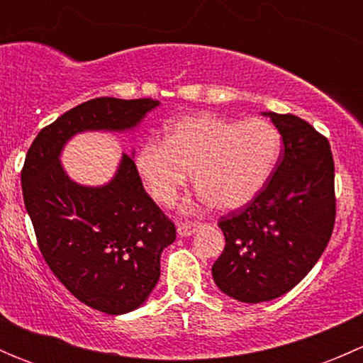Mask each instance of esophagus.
Returning a JSON list of instances; mask_svg holds the SVG:
<instances>
[{"label": "esophagus", "mask_w": 363, "mask_h": 363, "mask_svg": "<svg viewBox=\"0 0 363 363\" xmlns=\"http://www.w3.org/2000/svg\"><path fill=\"white\" fill-rule=\"evenodd\" d=\"M199 228H202V223L199 221H186V223H179L177 225V233L181 237H189L196 232Z\"/></svg>", "instance_id": "esophagus-1"}]
</instances>
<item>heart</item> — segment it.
<instances>
[{
  "label": "heart",
  "mask_w": 363,
  "mask_h": 363,
  "mask_svg": "<svg viewBox=\"0 0 363 363\" xmlns=\"http://www.w3.org/2000/svg\"><path fill=\"white\" fill-rule=\"evenodd\" d=\"M281 137L262 117L233 121L212 113L184 116L168 124L163 140L137 152V170L149 195L172 205L189 181L208 207L233 211L251 202L272 175Z\"/></svg>",
  "instance_id": "heart-1"
}]
</instances>
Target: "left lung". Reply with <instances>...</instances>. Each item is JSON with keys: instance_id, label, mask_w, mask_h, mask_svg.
<instances>
[{"instance_id": "8db88e82", "label": "left lung", "mask_w": 363, "mask_h": 363, "mask_svg": "<svg viewBox=\"0 0 363 363\" xmlns=\"http://www.w3.org/2000/svg\"><path fill=\"white\" fill-rule=\"evenodd\" d=\"M265 116L279 130L283 151L262 191L218 221L226 244L212 265L219 290L247 303L296 286L323 255L335 223L328 138L294 113Z\"/></svg>"}]
</instances>
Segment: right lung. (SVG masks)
<instances>
[{
    "label": "right lung",
    "mask_w": 363,
    "mask_h": 363,
    "mask_svg": "<svg viewBox=\"0 0 363 363\" xmlns=\"http://www.w3.org/2000/svg\"><path fill=\"white\" fill-rule=\"evenodd\" d=\"M158 105L152 98L84 101L40 130L21 172L26 211L47 265L75 298L101 313H130L145 302L175 225L145 193L131 156L123 155L108 184L89 188L65 174L61 149L80 131L135 128Z\"/></svg>",
    "instance_id": "obj_1"
}]
</instances>
